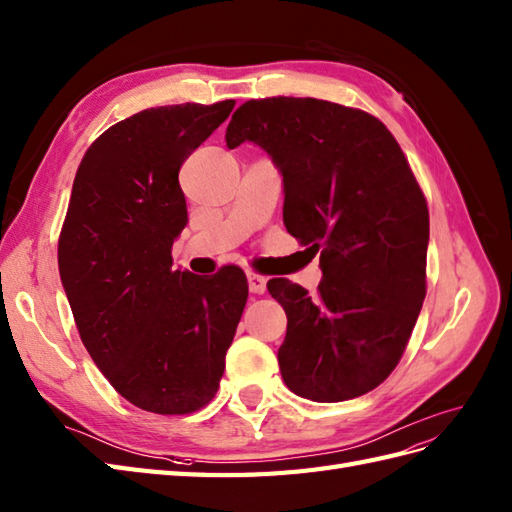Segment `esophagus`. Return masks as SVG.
Wrapping results in <instances>:
<instances>
[{
    "label": "esophagus",
    "mask_w": 512,
    "mask_h": 512,
    "mask_svg": "<svg viewBox=\"0 0 512 512\" xmlns=\"http://www.w3.org/2000/svg\"><path fill=\"white\" fill-rule=\"evenodd\" d=\"M247 282H249V291L256 295H263L267 291V278L260 276V273H247Z\"/></svg>",
    "instance_id": "1"
}]
</instances>
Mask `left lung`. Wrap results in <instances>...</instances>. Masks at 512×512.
<instances>
[{"instance_id": "8db88e82", "label": "left lung", "mask_w": 512, "mask_h": 512, "mask_svg": "<svg viewBox=\"0 0 512 512\" xmlns=\"http://www.w3.org/2000/svg\"><path fill=\"white\" fill-rule=\"evenodd\" d=\"M254 141L284 180V226L319 252L317 297L267 282L286 313L282 380L313 402L376 389L400 363L426 297L430 215L395 136L365 110L315 97L249 99L230 149Z\"/></svg>"}]
</instances>
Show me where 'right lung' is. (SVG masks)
<instances>
[{"label": "right lung", "instance_id": "right-lung-1", "mask_svg": "<svg viewBox=\"0 0 512 512\" xmlns=\"http://www.w3.org/2000/svg\"><path fill=\"white\" fill-rule=\"evenodd\" d=\"M234 108L136 112L86 149L58 239V269L80 339L115 391L158 415L213 400L247 302L243 269L202 278L173 269L184 230L182 162Z\"/></svg>", "mask_w": 512, "mask_h": 512}]
</instances>
